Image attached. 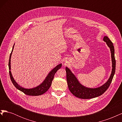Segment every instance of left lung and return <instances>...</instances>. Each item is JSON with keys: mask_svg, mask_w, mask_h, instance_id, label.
Segmentation results:
<instances>
[{"mask_svg": "<svg viewBox=\"0 0 122 122\" xmlns=\"http://www.w3.org/2000/svg\"><path fill=\"white\" fill-rule=\"evenodd\" d=\"M103 41L106 42L107 45L110 48L111 52L112 61V70L111 74L108 80L102 86L96 88H89L84 86L81 84L75 75L67 67H66L67 74V81L70 91L71 93L77 98L83 99H92L102 95L108 89L113 79L116 71V60L114 57V49L113 43L108 38L104 36Z\"/></svg>", "mask_w": 122, "mask_h": 122, "instance_id": "obj_1", "label": "left lung"}]
</instances>
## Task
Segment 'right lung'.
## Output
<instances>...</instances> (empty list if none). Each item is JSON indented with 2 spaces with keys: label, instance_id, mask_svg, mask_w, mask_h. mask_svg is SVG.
Listing matches in <instances>:
<instances>
[{
  "label": "right lung",
  "instance_id": "right-lung-1",
  "mask_svg": "<svg viewBox=\"0 0 122 122\" xmlns=\"http://www.w3.org/2000/svg\"><path fill=\"white\" fill-rule=\"evenodd\" d=\"M14 45L13 47V49L12 50V52L10 53V58H9V73H10V80L12 81V83L14 85V86H15L18 90H19V91L22 92L23 93H24L25 94L29 95V96H39V95H41L43 94H44L48 90L49 88L51 86V84H52V81L54 78V76L55 73L57 72L58 70L61 69V67L62 64H60L58 65H57L56 67L54 68L51 71L48 73V74L47 75L46 77L45 78V80H44L43 82H42L39 86H37L33 87V88H26L21 87L20 86L19 84H18L15 80L13 78V75L12 72H11V67H10V58H11V56H12V52L13 51L14 49Z\"/></svg>",
  "mask_w": 122,
  "mask_h": 122
}]
</instances>
